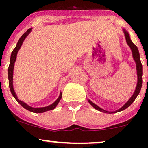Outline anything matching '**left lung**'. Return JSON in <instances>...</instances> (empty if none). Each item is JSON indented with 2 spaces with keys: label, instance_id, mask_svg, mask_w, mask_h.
I'll return each instance as SVG.
<instances>
[{
  "label": "left lung",
  "instance_id": "8db88e82",
  "mask_svg": "<svg viewBox=\"0 0 148 148\" xmlns=\"http://www.w3.org/2000/svg\"><path fill=\"white\" fill-rule=\"evenodd\" d=\"M124 33H125V39H126V42L127 43V45H129V47H130L131 50L132 51V56H133V58L134 60H135L136 62V70H137V76H138V81H137V86L136 88L135 91H134L133 95L131 97V98L128 101H127L125 105H123V106H122L120 109L117 110L115 111H107L106 110H103L102 108H101L100 107H99L97 105H96L95 103H94L93 102H92L90 100L88 99V102H89L90 104L94 107L98 111L103 112V113H118V112L122 111L123 110L126 109L127 108H128L129 106L132 104V103L134 102V100L136 99V98L137 97V96L138 95L139 92H140V89H141L142 87V75H143V66L141 64V62H140V54H139V51L138 49L137 48V47L132 42V40H131L130 35H129L128 32L127 30H123Z\"/></svg>",
  "mask_w": 148,
  "mask_h": 148
}]
</instances>
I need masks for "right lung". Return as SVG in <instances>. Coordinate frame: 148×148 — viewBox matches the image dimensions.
I'll return each instance as SVG.
<instances>
[{"label":"right lung","mask_w":148,"mask_h":148,"mask_svg":"<svg viewBox=\"0 0 148 148\" xmlns=\"http://www.w3.org/2000/svg\"><path fill=\"white\" fill-rule=\"evenodd\" d=\"M30 31H31V28H29V29L27 30L25 33L23 34V35H22V36L20 37L19 40H18V41L17 42V45H16V47H15L14 50H13L12 52L11 57H10V65H9V67H8V79H9V87H10V91H11L12 95L13 97L15 98V99L17 101V102L19 103L20 104H21V106L23 107V108H25V109H27L28 111L33 112V113H44V112H45V111H51V110L54 109V108L56 107L58 103H59V101H60L61 98H62V93L60 92L58 98L55 102L53 103L52 104L49 105V106H48L41 107V108H33V107L28 106V104H26V103L23 102V101H21V100H19L18 99L17 96H16V93H15V92L14 90V88H13V70H14V62H15V61H16L17 53L18 51V50L20 49V48H21L22 44H23V41H24L25 37L29 35Z\"/></svg>","instance_id":"add662e5"}]
</instances>
